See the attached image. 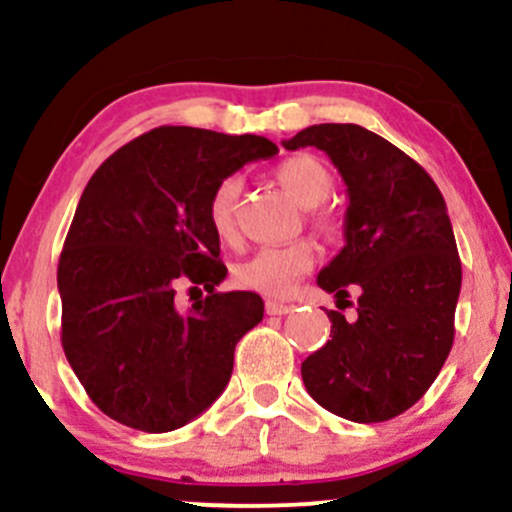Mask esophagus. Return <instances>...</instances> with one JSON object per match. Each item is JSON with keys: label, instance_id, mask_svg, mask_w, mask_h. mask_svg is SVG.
Instances as JSON below:
<instances>
[{"label": "esophagus", "instance_id": "1", "mask_svg": "<svg viewBox=\"0 0 512 512\" xmlns=\"http://www.w3.org/2000/svg\"><path fill=\"white\" fill-rule=\"evenodd\" d=\"M289 312H294V307L292 304H285V302H275V299H270V302H267V314H289Z\"/></svg>", "mask_w": 512, "mask_h": 512}]
</instances>
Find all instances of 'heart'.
I'll use <instances>...</instances> for the list:
<instances>
[{
	"instance_id": "b5f03b06",
	"label": "heart",
	"mask_w": 512,
	"mask_h": 512,
	"mask_svg": "<svg viewBox=\"0 0 512 512\" xmlns=\"http://www.w3.org/2000/svg\"><path fill=\"white\" fill-rule=\"evenodd\" d=\"M275 178L302 208H317L332 195L334 178L327 165L314 156H289L275 168ZM242 180L227 175L213 188L208 200V223L215 237L223 242L237 240V205H240ZM317 262V247L312 240H294L287 245L262 247L255 255L235 267V285L265 297H289L297 282Z\"/></svg>"
}]
</instances>
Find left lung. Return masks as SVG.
<instances>
[{"label": "left lung", "instance_id": "1", "mask_svg": "<svg viewBox=\"0 0 512 512\" xmlns=\"http://www.w3.org/2000/svg\"><path fill=\"white\" fill-rule=\"evenodd\" d=\"M314 146L349 193L347 245L319 272L337 307L359 292L356 317L329 309V342L302 361L309 396L332 414L379 423L404 414L436 381L453 347L461 257L431 175L356 123H319L285 141Z\"/></svg>", "mask_w": 512, "mask_h": 512}]
</instances>
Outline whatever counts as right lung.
<instances>
[{
    "label": "right lung",
    "instance_id": "obj_1",
    "mask_svg": "<svg viewBox=\"0 0 512 512\" xmlns=\"http://www.w3.org/2000/svg\"><path fill=\"white\" fill-rule=\"evenodd\" d=\"M277 146L160 126L91 175L59 257L61 347L98 409L123 426L165 433L225 391L235 344L262 322L255 292H218L227 267L208 223L220 180ZM180 281L209 297L174 307Z\"/></svg>",
    "mask_w": 512,
    "mask_h": 512
}]
</instances>
